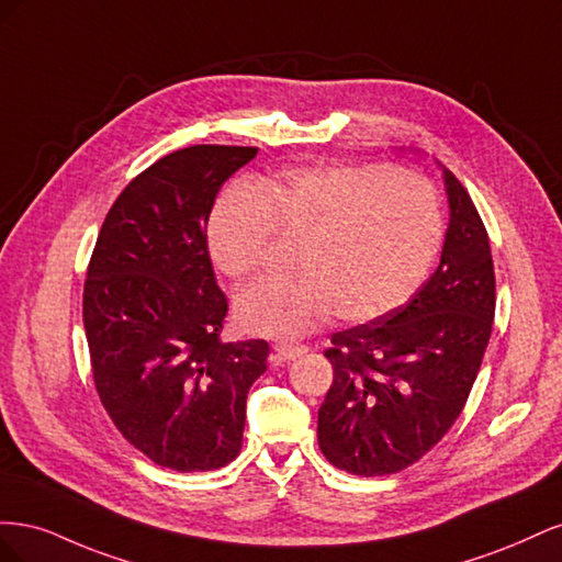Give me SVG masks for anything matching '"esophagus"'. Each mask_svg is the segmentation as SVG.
Listing matches in <instances>:
<instances>
[{"label":"esophagus","instance_id":"1","mask_svg":"<svg viewBox=\"0 0 562 562\" xmlns=\"http://www.w3.org/2000/svg\"><path fill=\"white\" fill-rule=\"evenodd\" d=\"M307 353V347H293V345H274L271 349V363L279 366V363H288V361H295L297 356Z\"/></svg>","mask_w":562,"mask_h":562}]
</instances>
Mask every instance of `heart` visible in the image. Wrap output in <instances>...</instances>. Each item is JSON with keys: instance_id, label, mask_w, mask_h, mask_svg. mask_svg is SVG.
Here are the masks:
<instances>
[{"instance_id": "obj_1", "label": "heart", "mask_w": 562, "mask_h": 562, "mask_svg": "<svg viewBox=\"0 0 562 562\" xmlns=\"http://www.w3.org/2000/svg\"><path fill=\"white\" fill-rule=\"evenodd\" d=\"M274 229L300 234L297 274L244 288L236 316L279 339L312 333L333 312L351 323L394 312L427 277L443 236L436 194L417 173L321 164L232 184L209 220L211 258L229 279H246Z\"/></svg>"}]
</instances>
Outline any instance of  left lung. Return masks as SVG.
I'll list each match as a JSON object with an SVG mask.
<instances>
[{
	"instance_id": "1",
	"label": "left lung",
	"mask_w": 562,
	"mask_h": 562,
	"mask_svg": "<svg viewBox=\"0 0 562 562\" xmlns=\"http://www.w3.org/2000/svg\"><path fill=\"white\" fill-rule=\"evenodd\" d=\"M440 166V164H438ZM450 223L440 262L394 312L333 335V384L318 448L353 475L398 473L462 413L495 321V267L483 220L446 166Z\"/></svg>"
}]
</instances>
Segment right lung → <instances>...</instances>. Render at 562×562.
<instances>
[{
  "mask_svg": "<svg viewBox=\"0 0 562 562\" xmlns=\"http://www.w3.org/2000/svg\"><path fill=\"white\" fill-rule=\"evenodd\" d=\"M255 147L194 145L151 164L116 196L83 283L93 380L114 427L151 462L213 471L241 452L265 339L223 342L227 297L209 255L220 187Z\"/></svg>",
  "mask_w": 562,
  "mask_h": 562,
  "instance_id": "right-lung-1",
  "label": "right lung"
}]
</instances>
